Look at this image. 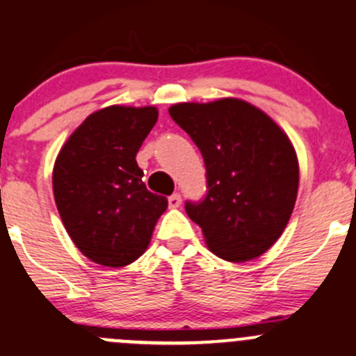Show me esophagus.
I'll use <instances>...</instances> for the list:
<instances>
[{
    "label": "esophagus",
    "mask_w": 356,
    "mask_h": 356,
    "mask_svg": "<svg viewBox=\"0 0 356 356\" xmlns=\"http://www.w3.org/2000/svg\"><path fill=\"white\" fill-rule=\"evenodd\" d=\"M181 202H182V198H181V195H179V193H174V195H170V197H168V205H170L172 209H177L179 205H181Z\"/></svg>",
    "instance_id": "34e87169"
}]
</instances>
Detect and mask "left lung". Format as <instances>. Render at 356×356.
Returning a JSON list of instances; mask_svg holds the SVG:
<instances>
[{"mask_svg":"<svg viewBox=\"0 0 356 356\" xmlns=\"http://www.w3.org/2000/svg\"><path fill=\"white\" fill-rule=\"evenodd\" d=\"M170 118L204 156L207 195L186 202L216 257L248 261L286 228L298 191V161L286 133L237 98L177 103Z\"/></svg>","mask_w":356,"mask_h":356,"instance_id":"1","label":"left lung"}]
</instances>
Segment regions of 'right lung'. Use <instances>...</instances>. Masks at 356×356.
I'll return each instance as SVG.
<instances>
[{"mask_svg":"<svg viewBox=\"0 0 356 356\" xmlns=\"http://www.w3.org/2000/svg\"><path fill=\"white\" fill-rule=\"evenodd\" d=\"M158 121L156 107H112L89 115L59 151L52 189L81 253L105 267L144 254L168 200L145 188L138 149Z\"/></svg>","mask_w":356,"mask_h":356,"instance_id":"1","label":"right lung"}]
</instances>
